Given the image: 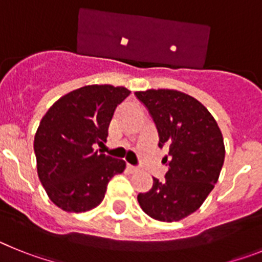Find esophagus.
Returning a JSON list of instances; mask_svg holds the SVG:
<instances>
[{
	"instance_id": "esophagus-1",
	"label": "esophagus",
	"mask_w": 262,
	"mask_h": 262,
	"mask_svg": "<svg viewBox=\"0 0 262 262\" xmlns=\"http://www.w3.org/2000/svg\"><path fill=\"white\" fill-rule=\"evenodd\" d=\"M127 169H128V172L134 173V172H138V166H134L131 164H127Z\"/></svg>"
}]
</instances>
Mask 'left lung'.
Returning a JSON list of instances; mask_svg holds the SVG:
<instances>
[{
    "label": "left lung",
    "instance_id": "8db88e82",
    "mask_svg": "<svg viewBox=\"0 0 262 262\" xmlns=\"http://www.w3.org/2000/svg\"><path fill=\"white\" fill-rule=\"evenodd\" d=\"M156 124L159 147H166L165 180L154 178L138 194L143 211L163 222L181 221L205 202L224 163L221 129L209 110L193 97L170 89L136 92Z\"/></svg>",
    "mask_w": 262,
    "mask_h": 262
}]
</instances>
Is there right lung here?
Here are the masks:
<instances>
[{
    "label": "right lung",
    "mask_w": 262,
    "mask_h": 262,
    "mask_svg": "<svg viewBox=\"0 0 262 262\" xmlns=\"http://www.w3.org/2000/svg\"><path fill=\"white\" fill-rule=\"evenodd\" d=\"M129 93L123 86L88 85L61 97L41 118L34 139L38 176L64 211L97 207L108 181L126 168L123 160L99 154L93 145L106 142L115 108Z\"/></svg>",
    "instance_id": "right-lung-1"
}]
</instances>
